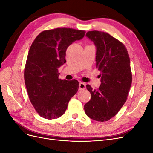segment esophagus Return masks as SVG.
<instances>
[{"label": "esophagus", "mask_w": 153, "mask_h": 153, "mask_svg": "<svg viewBox=\"0 0 153 153\" xmlns=\"http://www.w3.org/2000/svg\"><path fill=\"white\" fill-rule=\"evenodd\" d=\"M79 89L80 91H82V90H84L85 89V83H83V82H80L79 84Z\"/></svg>", "instance_id": "34e87169"}]
</instances>
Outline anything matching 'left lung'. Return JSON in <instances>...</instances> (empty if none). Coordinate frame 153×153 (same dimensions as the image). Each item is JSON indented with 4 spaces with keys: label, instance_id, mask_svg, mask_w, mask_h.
<instances>
[{
    "label": "left lung",
    "instance_id": "obj_1",
    "mask_svg": "<svg viewBox=\"0 0 153 153\" xmlns=\"http://www.w3.org/2000/svg\"><path fill=\"white\" fill-rule=\"evenodd\" d=\"M86 36L96 47V66L101 77L98 89L86 85L91 98L85 104L84 110L94 121H107L127 100L132 82L130 60L124 45L106 32L89 31Z\"/></svg>",
    "mask_w": 153,
    "mask_h": 153
}]
</instances>
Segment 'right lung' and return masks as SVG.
<instances>
[{
	"label": "right lung",
	"instance_id": "1",
	"mask_svg": "<svg viewBox=\"0 0 153 153\" xmlns=\"http://www.w3.org/2000/svg\"><path fill=\"white\" fill-rule=\"evenodd\" d=\"M85 30L57 28L41 32L32 43L24 70L29 98L45 119L59 118L79 87L76 80L59 79L58 68L65 63L69 45L85 36Z\"/></svg>",
	"mask_w": 153,
	"mask_h": 153
}]
</instances>
